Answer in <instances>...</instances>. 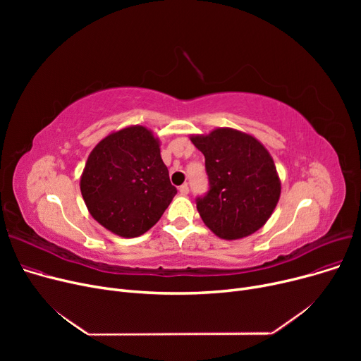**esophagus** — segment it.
<instances>
[{
  "instance_id": "obj_1",
  "label": "esophagus",
  "mask_w": 361,
  "mask_h": 361,
  "mask_svg": "<svg viewBox=\"0 0 361 361\" xmlns=\"http://www.w3.org/2000/svg\"><path fill=\"white\" fill-rule=\"evenodd\" d=\"M178 192H180V195L185 196V195H188V192H190V188H188V185H187V184H183V185H180Z\"/></svg>"
}]
</instances>
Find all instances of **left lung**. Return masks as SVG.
<instances>
[{
	"instance_id": "left-lung-1",
	"label": "left lung",
	"mask_w": 361,
	"mask_h": 361,
	"mask_svg": "<svg viewBox=\"0 0 361 361\" xmlns=\"http://www.w3.org/2000/svg\"><path fill=\"white\" fill-rule=\"evenodd\" d=\"M204 155L209 192L196 200L204 225L224 240L252 235L267 224L281 196V180L268 149L230 127L190 136Z\"/></svg>"
}]
</instances>
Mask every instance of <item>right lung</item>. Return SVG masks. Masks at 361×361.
<instances>
[{
	"mask_svg": "<svg viewBox=\"0 0 361 361\" xmlns=\"http://www.w3.org/2000/svg\"><path fill=\"white\" fill-rule=\"evenodd\" d=\"M159 146L149 128L130 126L111 133L90 152L80 192L89 214L112 234H145L177 195Z\"/></svg>",
	"mask_w": 361,
	"mask_h": 361,
	"instance_id": "1",
	"label": "right lung"
}]
</instances>
